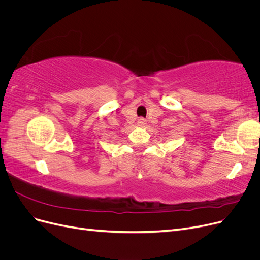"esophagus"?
Listing matches in <instances>:
<instances>
[{
    "instance_id": "esophagus-1",
    "label": "esophagus",
    "mask_w": 260,
    "mask_h": 260,
    "mask_svg": "<svg viewBox=\"0 0 260 260\" xmlns=\"http://www.w3.org/2000/svg\"><path fill=\"white\" fill-rule=\"evenodd\" d=\"M145 124H146V120L144 119V118H140V119H138L139 127H145Z\"/></svg>"
}]
</instances>
